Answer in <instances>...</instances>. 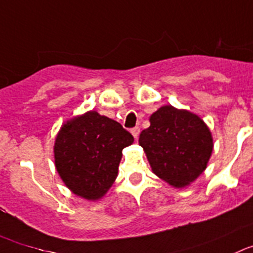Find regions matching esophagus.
<instances>
[{
  "mask_svg": "<svg viewBox=\"0 0 253 253\" xmlns=\"http://www.w3.org/2000/svg\"><path fill=\"white\" fill-rule=\"evenodd\" d=\"M131 133H132V136H133V137L137 140L138 134H140V127H133V128L131 129Z\"/></svg>",
  "mask_w": 253,
  "mask_h": 253,
  "instance_id": "esophagus-1",
  "label": "esophagus"
}]
</instances>
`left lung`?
<instances>
[{
  "label": "left lung",
  "instance_id": "8db88e82",
  "mask_svg": "<svg viewBox=\"0 0 253 253\" xmlns=\"http://www.w3.org/2000/svg\"><path fill=\"white\" fill-rule=\"evenodd\" d=\"M152 172L176 188L190 186L206 169L213 150L209 126L200 116L171 105L150 116L138 140Z\"/></svg>",
  "mask_w": 253,
  "mask_h": 253
}]
</instances>
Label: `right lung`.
Here are the masks:
<instances>
[{
  "label": "right lung",
  "instance_id": "obj_1",
  "mask_svg": "<svg viewBox=\"0 0 253 253\" xmlns=\"http://www.w3.org/2000/svg\"><path fill=\"white\" fill-rule=\"evenodd\" d=\"M132 143L119 122L88 111L61 126L53 146L56 169L71 192L97 201L115 182L122 150Z\"/></svg>",
  "mask_w": 253,
  "mask_h": 253
}]
</instances>
